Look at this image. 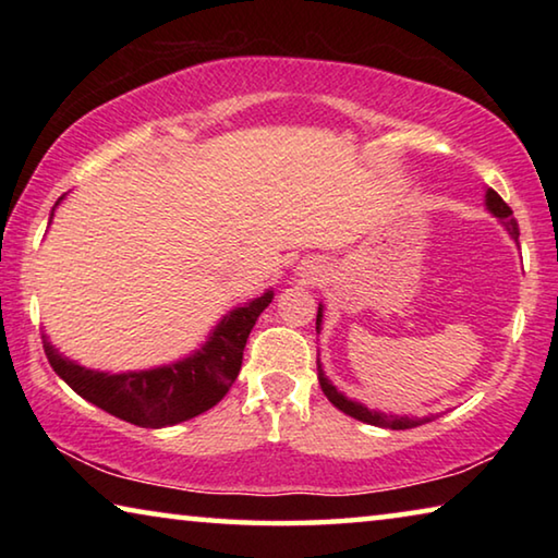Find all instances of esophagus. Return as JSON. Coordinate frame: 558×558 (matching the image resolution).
I'll return each instance as SVG.
<instances>
[{
	"label": "esophagus",
	"mask_w": 558,
	"mask_h": 558,
	"mask_svg": "<svg viewBox=\"0 0 558 558\" xmlns=\"http://www.w3.org/2000/svg\"><path fill=\"white\" fill-rule=\"evenodd\" d=\"M298 276H300L302 280L313 282V280H317L319 276H323V268H319L315 260H302L300 266H298Z\"/></svg>",
	"instance_id": "esophagus-1"
}]
</instances>
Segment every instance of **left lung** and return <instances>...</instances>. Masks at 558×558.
Here are the masks:
<instances>
[{"label":"left lung","mask_w":558,"mask_h":558,"mask_svg":"<svg viewBox=\"0 0 558 558\" xmlns=\"http://www.w3.org/2000/svg\"><path fill=\"white\" fill-rule=\"evenodd\" d=\"M485 206H487V211L493 214L495 219L505 226V231L517 241L519 239V226L514 221L512 209H509V206L502 202V196H499L495 189H487V192H485ZM323 313H325V307L319 305L317 307V335H319V329H323ZM317 379H319V386H323V391H325L327 399L332 401L339 411L347 413V415H352V418L362 421V423H369V426L391 428V430H405V428L423 426V423L430 421V415H426V418H413V415H391V413H381V411L366 409L364 403L352 401V399H349V396H344L332 381L327 379L325 372H323V364H319V359H317Z\"/></svg>","instance_id":"obj_1"}]
</instances>
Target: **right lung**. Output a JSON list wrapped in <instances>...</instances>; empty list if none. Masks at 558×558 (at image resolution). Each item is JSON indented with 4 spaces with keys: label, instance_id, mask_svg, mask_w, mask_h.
<instances>
[{
    "label": "right lung",
    "instance_id": "right-lung-1",
    "mask_svg": "<svg viewBox=\"0 0 558 558\" xmlns=\"http://www.w3.org/2000/svg\"><path fill=\"white\" fill-rule=\"evenodd\" d=\"M61 202L63 196L56 206ZM270 302L272 290H266L260 298L233 307L211 329L199 349L172 364L153 366V369L120 374L88 369V366L63 356L46 335H41L44 352L53 372L93 405L116 418L135 423V426L167 428L214 409L229 393L241 372L245 339Z\"/></svg>",
    "mask_w": 558,
    "mask_h": 558
}]
</instances>
